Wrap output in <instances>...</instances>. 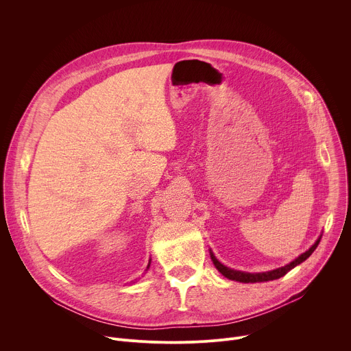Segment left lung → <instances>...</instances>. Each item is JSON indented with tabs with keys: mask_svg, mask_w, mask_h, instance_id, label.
<instances>
[{
	"mask_svg": "<svg viewBox=\"0 0 351 351\" xmlns=\"http://www.w3.org/2000/svg\"><path fill=\"white\" fill-rule=\"evenodd\" d=\"M322 236V234H321ZM321 236L318 237V240L307 250L306 253H303L302 256H298L294 261H291L290 264L282 267V268H278V269H274V271H268V272H260V274H250V272H241V271H234V269H230L228 267H225L223 264H221L215 256L213 254V252H210L211 254V260L215 265V268L228 279L230 280H236V282H241V283H256V282H268V280H275V279H279L282 276H285L290 269H293L294 267H297L298 264H302L303 261H306L313 253L314 250L318 247L319 241H321Z\"/></svg>",
	"mask_w": 351,
	"mask_h": 351,
	"instance_id": "left-lung-1",
	"label": "left lung"
}]
</instances>
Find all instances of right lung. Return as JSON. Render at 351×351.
I'll return each instance as SVG.
<instances>
[{
  "instance_id": "1",
  "label": "right lung",
  "mask_w": 351,
  "mask_h": 351,
  "mask_svg": "<svg viewBox=\"0 0 351 351\" xmlns=\"http://www.w3.org/2000/svg\"><path fill=\"white\" fill-rule=\"evenodd\" d=\"M148 268H149V263H148V265H147V269H148Z\"/></svg>"
}]
</instances>
